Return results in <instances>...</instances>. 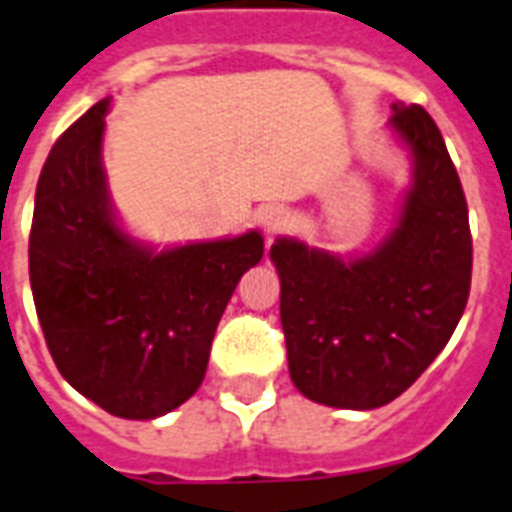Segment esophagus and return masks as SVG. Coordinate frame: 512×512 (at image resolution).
Returning a JSON list of instances; mask_svg holds the SVG:
<instances>
[{"instance_id": "1", "label": "esophagus", "mask_w": 512, "mask_h": 512, "mask_svg": "<svg viewBox=\"0 0 512 512\" xmlns=\"http://www.w3.org/2000/svg\"><path fill=\"white\" fill-rule=\"evenodd\" d=\"M260 223H263L265 234L273 236V234H278V231L286 229L289 216H286V210H283V208H268L263 213V218H260Z\"/></svg>"}]
</instances>
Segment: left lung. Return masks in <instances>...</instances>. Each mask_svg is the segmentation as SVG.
Here are the masks:
<instances>
[{
    "mask_svg": "<svg viewBox=\"0 0 512 512\" xmlns=\"http://www.w3.org/2000/svg\"><path fill=\"white\" fill-rule=\"evenodd\" d=\"M390 127L411 153L395 229L362 257L286 236L270 247L291 380L333 409H380L411 388L450 341L471 289L466 195L435 119L393 103Z\"/></svg>",
    "mask_w": 512,
    "mask_h": 512,
    "instance_id": "8db88e82",
    "label": "left lung"
}]
</instances>
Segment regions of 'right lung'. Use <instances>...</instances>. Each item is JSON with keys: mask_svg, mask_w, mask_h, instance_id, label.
<instances>
[{"mask_svg": "<svg viewBox=\"0 0 512 512\" xmlns=\"http://www.w3.org/2000/svg\"><path fill=\"white\" fill-rule=\"evenodd\" d=\"M98 101L59 137L36 187L30 289L54 364L77 393L122 419H156L195 395L210 343L263 236L156 252L111 208Z\"/></svg>", "mask_w": 512, "mask_h": 512, "instance_id": "obj_1", "label": "right lung"}]
</instances>
